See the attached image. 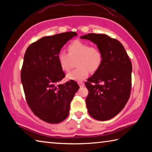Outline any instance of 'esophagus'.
Segmentation results:
<instances>
[{"label":"esophagus","mask_w":152,"mask_h":152,"mask_svg":"<svg viewBox=\"0 0 152 152\" xmlns=\"http://www.w3.org/2000/svg\"><path fill=\"white\" fill-rule=\"evenodd\" d=\"M78 84L80 87H82V86H84V84L83 83V82H78Z\"/></svg>","instance_id":"34e87169"}]
</instances>
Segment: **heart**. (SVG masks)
<instances>
[{
	"mask_svg": "<svg viewBox=\"0 0 152 152\" xmlns=\"http://www.w3.org/2000/svg\"><path fill=\"white\" fill-rule=\"evenodd\" d=\"M68 53L60 51L58 55V61L61 69L67 72L70 70L71 59L78 58L74 70L67 74L69 80L82 81L88 77L90 70L96 71L102 61L101 50L96 46H90L88 43L76 41L68 47Z\"/></svg>",
	"mask_w": 152,
	"mask_h": 152,
	"instance_id": "heart-1",
	"label": "heart"
}]
</instances>
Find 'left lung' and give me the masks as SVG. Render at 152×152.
<instances>
[{
    "mask_svg": "<svg viewBox=\"0 0 152 152\" xmlns=\"http://www.w3.org/2000/svg\"><path fill=\"white\" fill-rule=\"evenodd\" d=\"M80 38L96 44L102 55L100 68L85 82L87 109L95 119L109 120L121 111L129 99L132 62L121 42L109 36L89 33Z\"/></svg>",
    "mask_w": 152,
    "mask_h": 152,
    "instance_id": "left-lung-1",
    "label": "left lung"
}]
</instances>
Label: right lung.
Masks as SVG:
<instances>
[{"label": "right lung", "instance_id": "obj_1", "mask_svg": "<svg viewBox=\"0 0 152 152\" xmlns=\"http://www.w3.org/2000/svg\"><path fill=\"white\" fill-rule=\"evenodd\" d=\"M76 32L46 36L27 48L20 79L28 105L34 115L54 124L68 117L70 102L80 86L74 80L60 84L65 74L58 61L61 48Z\"/></svg>", "mask_w": 152, "mask_h": 152}]
</instances>
